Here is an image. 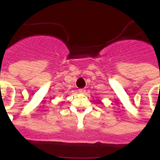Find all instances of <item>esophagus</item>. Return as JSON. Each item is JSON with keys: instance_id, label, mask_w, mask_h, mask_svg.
Masks as SVG:
<instances>
[{"instance_id": "34e87169", "label": "esophagus", "mask_w": 160, "mask_h": 160, "mask_svg": "<svg viewBox=\"0 0 160 160\" xmlns=\"http://www.w3.org/2000/svg\"><path fill=\"white\" fill-rule=\"evenodd\" d=\"M79 92L81 94H84L86 92V89H84V88H81V89H79Z\"/></svg>"}]
</instances>
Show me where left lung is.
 I'll use <instances>...</instances> for the list:
<instances>
[{"label": "left lung", "mask_w": 160, "mask_h": 160, "mask_svg": "<svg viewBox=\"0 0 160 160\" xmlns=\"http://www.w3.org/2000/svg\"><path fill=\"white\" fill-rule=\"evenodd\" d=\"M99 103H101V102H100V101H99Z\"/></svg>", "instance_id": "left-lung-1"}]
</instances>
